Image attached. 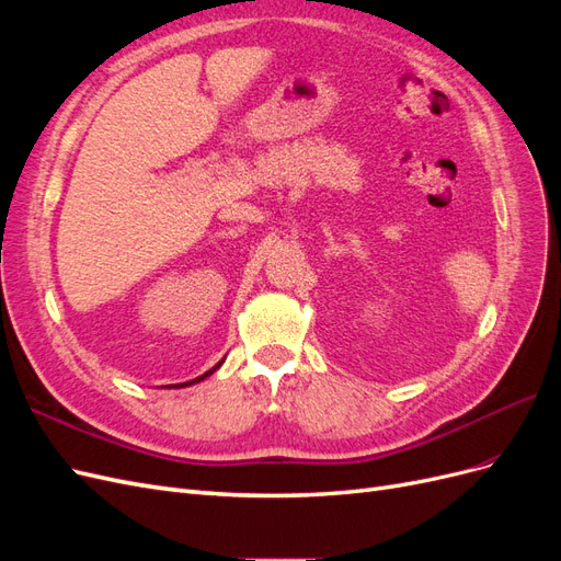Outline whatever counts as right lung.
I'll use <instances>...</instances> for the list:
<instances>
[{"label": "right lung", "instance_id": "obj_1", "mask_svg": "<svg viewBox=\"0 0 561 561\" xmlns=\"http://www.w3.org/2000/svg\"><path fill=\"white\" fill-rule=\"evenodd\" d=\"M222 363H225V358L222 360H219L213 369H208L206 371V375H201V377H196V379H192V381H184V383H175V386H171V388H184V386H192V383H198V381H203V379H206V377H210L213 375V371H217L219 367H222Z\"/></svg>", "mask_w": 561, "mask_h": 561}]
</instances>
